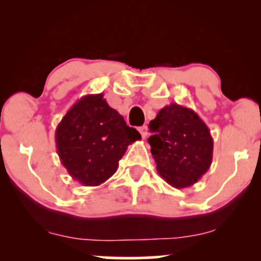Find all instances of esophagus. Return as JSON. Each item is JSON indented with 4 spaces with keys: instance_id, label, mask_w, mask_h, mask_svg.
<instances>
[{
    "instance_id": "34e87169",
    "label": "esophagus",
    "mask_w": 261,
    "mask_h": 261,
    "mask_svg": "<svg viewBox=\"0 0 261 261\" xmlns=\"http://www.w3.org/2000/svg\"><path fill=\"white\" fill-rule=\"evenodd\" d=\"M139 131L141 134V136H142V139H146L147 137V126H141L139 127Z\"/></svg>"
}]
</instances>
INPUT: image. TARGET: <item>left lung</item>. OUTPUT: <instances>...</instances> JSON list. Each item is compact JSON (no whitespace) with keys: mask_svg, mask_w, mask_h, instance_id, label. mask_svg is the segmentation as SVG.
<instances>
[{"mask_svg":"<svg viewBox=\"0 0 261 261\" xmlns=\"http://www.w3.org/2000/svg\"><path fill=\"white\" fill-rule=\"evenodd\" d=\"M151 153L157 172L176 189L191 187L212 163L214 140L193 109L176 103L166 106L149 122Z\"/></svg>","mask_w":261,"mask_h":261,"instance_id":"1","label":"left lung"}]
</instances>
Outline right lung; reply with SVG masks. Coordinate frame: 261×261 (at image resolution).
<instances>
[{
	"instance_id": "right-lung-1",
	"label": "right lung",
	"mask_w": 261,
	"mask_h": 261,
	"mask_svg": "<svg viewBox=\"0 0 261 261\" xmlns=\"http://www.w3.org/2000/svg\"><path fill=\"white\" fill-rule=\"evenodd\" d=\"M100 94H87L71 107L55 131L58 154L74 180L98 187L116 172L127 146L141 139L136 128Z\"/></svg>"
}]
</instances>
